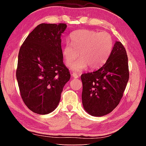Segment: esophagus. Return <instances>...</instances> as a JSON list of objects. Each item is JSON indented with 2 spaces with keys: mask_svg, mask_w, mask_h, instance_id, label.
Returning <instances> with one entry per match:
<instances>
[{
  "mask_svg": "<svg viewBox=\"0 0 146 146\" xmlns=\"http://www.w3.org/2000/svg\"><path fill=\"white\" fill-rule=\"evenodd\" d=\"M72 77L73 78H78L79 77V75H77V74H76V73H72Z\"/></svg>",
  "mask_w": 146,
  "mask_h": 146,
  "instance_id": "esophagus-1",
  "label": "esophagus"
}]
</instances>
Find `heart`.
Segmentation results:
<instances>
[{"mask_svg":"<svg viewBox=\"0 0 146 146\" xmlns=\"http://www.w3.org/2000/svg\"><path fill=\"white\" fill-rule=\"evenodd\" d=\"M71 43H66L62 50L64 64L71 68L78 57L81 59L72 69L80 72L86 68L97 70L105 64L111 52L113 41L106 32H98L90 29L76 31L71 35Z\"/></svg>","mask_w":146,"mask_h":146,"instance_id":"heart-1","label":"heart"}]
</instances>
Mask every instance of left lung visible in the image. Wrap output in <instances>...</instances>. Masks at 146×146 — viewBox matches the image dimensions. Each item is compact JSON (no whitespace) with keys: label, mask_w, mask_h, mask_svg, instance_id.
I'll use <instances>...</instances> for the list:
<instances>
[{"label":"left lung","mask_w":146,"mask_h":146,"mask_svg":"<svg viewBox=\"0 0 146 146\" xmlns=\"http://www.w3.org/2000/svg\"><path fill=\"white\" fill-rule=\"evenodd\" d=\"M129 76L126 51L120 42H116L104 65L81 75L84 110L95 117L111 112L122 99Z\"/></svg>","instance_id":"obj_1"}]
</instances>
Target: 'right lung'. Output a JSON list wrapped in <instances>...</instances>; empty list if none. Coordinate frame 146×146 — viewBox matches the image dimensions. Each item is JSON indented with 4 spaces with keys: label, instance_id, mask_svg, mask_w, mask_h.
Returning a JSON list of instances; mask_svg holds the SVG:
<instances>
[{
    "label": "right lung",
    "instance_id": "1",
    "mask_svg": "<svg viewBox=\"0 0 146 146\" xmlns=\"http://www.w3.org/2000/svg\"><path fill=\"white\" fill-rule=\"evenodd\" d=\"M66 27L64 23L39 24L20 48L16 71L20 93L27 107L37 114L55 110L70 78L61 48Z\"/></svg>",
    "mask_w": 146,
    "mask_h": 146
}]
</instances>
